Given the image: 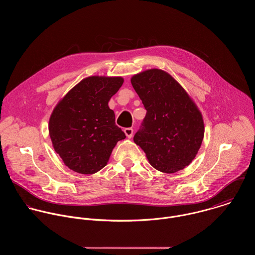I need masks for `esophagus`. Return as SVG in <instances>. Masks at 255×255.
Returning a JSON list of instances; mask_svg holds the SVG:
<instances>
[{
    "instance_id": "34e87169",
    "label": "esophagus",
    "mask_w": 255,
    "mask_h": 255,
    "mask_svg": "<svg viewBox=\"0 0 255 255\" xmlns=\"http://www.w3.org/2000/svg\"><path fill=\"white\" fill-rule=\"evenodd\" d=\"M124 131H125V133H126V135H127L128 138H131V137H132V135H133V129H132L131 128H125Z\"/></svg>"
}]
</instances>
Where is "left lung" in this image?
<instances>
[{"label": "left lung", "instance_id": "8db88e82", "mask_svg": "<svg viewBox=\"0 0 255 255\" xmlns=\"http://www.w3.org/2000/svg\"><path fill=\"white\" fill-rule=\"evenodd\" d=\"M130 81L147 111L134 142L156 170L167 174L182 170L203 140L200 111L181 84L162 70H147Z\"/></svg>", "mask_w": 255, "mask_h": 255}]
</instances>
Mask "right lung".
I'll return each instance as SVG.
<instances>
[{"mask_svg": "<svg viewBox=\"0 0 255 255\" xmlns=\"http://www.w3.org/2000/svg\"><path fill=\"white\" fill-rule=\"evenodd\" d=\"M123 83L120 76L86 77L53 111L49 121L53 147L74 172L91 175L100 171L117 142L126 138L108 106Z\"/></svg>", "mask_w": 255, "mask_h": 255, "instance_id": "1", "label": "right lung"}]
</instances>
